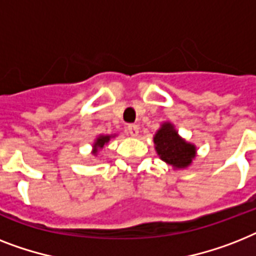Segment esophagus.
<instances>
[{
	"label": "esophagus",
	"instance_id": "esophagus-1",
	"mask_svg": "<svg viewBox=\"0 0 256 256\" xmlns=\"http://www.w3.org/2000/svg\"><path fill=\"white\" fill-rule=\"evenodd\" d=\"M128 134L132 135V136H138L139 135L138 124H128Z\"/></svg>",
	"mask_w": 256,
	"mask_h": 256
}]
</instances>
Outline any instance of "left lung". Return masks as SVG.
Masks as SVG:
<instances>
[{
	"label": "left lung",
	"instance_id": "8db88e82",
	"mask_svg": "<svg viewBox=\"0 0 256 256\" xmlns=\"http://www.w3.org/2000/svg\"><path fill=\"white\" fill-rule=\"evenodd\" d=\"M154 144L158 156L172 166L174 170H186L196 158V146L182 138L175 124L171 122H163L160 124L154 135Z\"/></svg>",
	"mask_w": 256,
	"mask_h": 256
}]
</instances>
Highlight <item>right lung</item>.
<instances>
[{
  "label": "right lung",
  "mask_w": 256,
  "mask_h": 256,
  "mask_svg": "<svg viewBox=\"0 0 256 256\" xmlns=\"http://www.w3.org/2000/svg\"><path fill=\"white\" fill-rule=\"evenodd\" d=\"M116 136H117V134H105V135L100 134L98 136L94 139V142H93V144H92L93 156H97L100 151H101V150H102L104 147L106 146L108 143L110 142V139L116 138Z\"/></svg>",
  "instance_id": "1"
}]
</instances>
